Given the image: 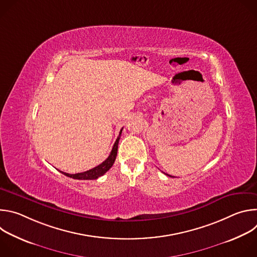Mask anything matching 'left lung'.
<instances>
[{
	"instance_id": "obj_1",
	"label": "left lung",
	"mask_w": 257,
	"mask_h": 257,
	"mask_svg": "<svg viewBox=\"0 0 257 257\" xmlns=\"http://www.w3.org/2000/svg\"><path fill=\"white\" fill-rule=\"evenodd\" d=\"M166 175H167V176H170V177H172V176H171V175H168V174H166Z\"/></svg>"
}]
</instances>
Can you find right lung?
I'll list each match as a JSON object with an SVG mask.
<instances>
[{
	"label": "right lung",
	"mask_w": 257,
	"mask_h": 257,
	"mask_svg": "<svg viewBox=\"0 0 257 257\" xmlns=\"http://www.w3.org/2000/svg\"><path fill=\"white\" fill-rule=\"evenodd\" d=\"M122 130H123V128L121 129L120 134H119L116 142L114 143V146H113L111 154H109L107 159L104 162H102L100 165H98L97 167H95L91 170H88L86 172L77 173V174H68V173H65V172H62V171H60V172L62 174H64L65 176H67V177H70V178H73V179H77V180H93V179H97L98 177L104 175L109 169L112 168V166L115 163V160H116V157H117V152H118V143H119V140H120V137H121Z\"/></svg>",
	"instance_id": "add662e5"
}]
</instances>
